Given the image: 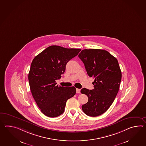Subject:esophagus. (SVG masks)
<instances>
[{
  "label": "esophagus",
  "mask_w": 146,
  "mask_h": 146,
  "mask_svg": "<svg viewBox=\"0 0 146 146\" xmlns=\"http://www.w3.org/2000/svg\"><path fill=\"white\" fill-rule=\"evenodd\" d=\"M80 91H81L80 89L76 88V93H80Z\"/></svg>",
  "instance_id": "1"
}]
</instances>
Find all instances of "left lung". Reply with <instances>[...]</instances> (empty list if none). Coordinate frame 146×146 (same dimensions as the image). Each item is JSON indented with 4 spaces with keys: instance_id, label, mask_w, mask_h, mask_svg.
Instances as JSON below:
<instances>
[{
    "instance_id": "8db88e82",
    "label": "left lung",
    "mask_w": 146,
    "mask_h": 146,
    "mask_svg": "<svg viewBox=\"0 0 146 146\" xmlns=\"http://www.w3.org/2000/svg\"><path fill=\"white\" fill-rule=\"evenodd\" d=\"M78 58L88 76L95 78L93 90H81V93L88 98V103L82 106V110L89 116H100L110 107L119 91L121 72L118 62L108 51L101 49H84Z\"/></svg>"
}]
</instances>
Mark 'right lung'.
<instances>
[{
  "label": "right lung",
  "instance_id": "1",
  "mask_svg": "<svg viewBox=\"0 0 146 146\" xmlns=\"http://www.w3.org/2000/svg\"><path fill=\"white\" fill-rule=\"evenodd\" d=\"M81 50L51 45L33 58L28 75L30 88L38 106L45 116L61 115L66 101L76 93L74 86H58L55 81L61 78L67 63Z\"/></svg>",
  "mask_w": 146,
  "mask_h": 146
}]
</instances>
